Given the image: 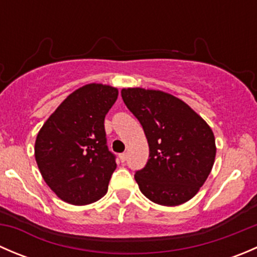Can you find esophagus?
I'll use <instances>...</instances> for the list:
<instances>
[{"label": "esophagus", "mask_w": 257, "mask_h": 257, "mask_svg": "<svg viewBox=\"0 0 257 257\" xmlns=\"http://www.w3.org/2000/svg\"><path fill=\"white\" fill-rule=\"evenodd\" d=\"M126 158H128V154H126V153H121V154H119V159H120L121 163L125 162Z\"/></svg>", "instance_id": "34e87169"}]
</instances>
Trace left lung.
Wrapping results in <instances>:
<instances>
[{
  "label": "left lung",
  "mask_w": 257,
  "mask_h": 257,
  "mask_svg": "<svg viewBox=\"0 0 257 257\" xmlns=\"http://www.w3.org/2000/svg\"><path fill=\"white\" fill-rule=\"evenodd\" d=\"M121 98L143 126L149 144V159L134 175L142 193L164 206L190 200L214 165L211 128L186 103L168 93L124 88Z\"/></svg>",
  "instance_id": "8db88e82"
}]
</instances>
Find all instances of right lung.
Segmentation results:
<instances>
[{"mask_svg":"<svg viewBox=\"0 0 257 257\" xmlns=\"http://www.w3.org/2000/svg\"><path fill=\"white\" fill-rule=\"evenodd\" d=\"M118 98L110 85L87 84L69 94L38 133L35 157L47 185L72 205L99 200L116 168L104 118Z\"/></svg>","mask_w":257,"mask_h":257,"instance_id":"obj_1","label":"right lung"}]
</instances>
